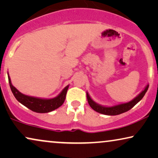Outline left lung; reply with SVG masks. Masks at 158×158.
<instances>
[{"mask_svg":"<svg viewBox=\"0 0 158 158\" xmlns=\"http://www.w3.org/2000/svg\"><path fill=\"white\" fill-rule=\"evenodd\" d=\"M148 87H149V85L147 86L144 90H143V91L141 92V93L139 94L136 98H134L133 100L130 101L129 102H127V103L121 104V105H118V106H115L113 107L101 106L100 105L95 103V102L92 100L91 98H90L89 94L87 92V101L90 107H91L94 110H95L96 112L102 113V114L108 115H119L121 114V113H125L127 112V111L129 110L130 109L133 108V107L135 106L138 102H139V101L143 98V97L144 96V94L147 92V91H148Z\"/></svg>","mask_w":158,"mask_h":158,"instance_id":"obj_1","label":"left lung"}]
</instances>
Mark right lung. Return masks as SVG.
I'll return each instance as SVG.
<instances>
[{
	"label": "right lung",
	"instance_id": "obj_1",
	"mask_svg": "<svg viewBox=\"0 0 158 158\" xmlns=\"http://www.w3.org/2000/svg\"><path fill=\"white\" fill-rule=\"evenodd\" d=\"M8 82H9L12 93L14 94V97L19 102L34 112L41 113L50 112V111L56 110L60 106H61L65 101L66 92L69 88V86L65 87L59 95L56 98L50 99V100H45V99H40L27 96L21 93L12 85L9 76H8Z\"/></svg>",
	"mask_w": 158,
	"mask_h": 158
}]
</instances>
